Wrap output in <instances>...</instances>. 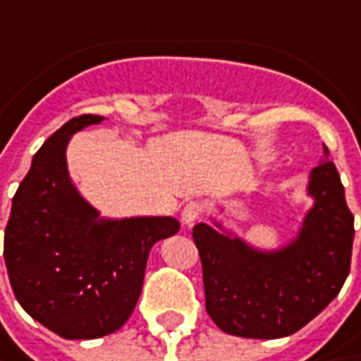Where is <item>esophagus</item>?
I'll use <instances>...</instances> for the list:
<instances>
[{
  "mask_svg": "<svg viewBox=\"0 0 361 361\" xmlns=\"http://www.w3.org/2000/svg\"><path fill=\"white\" fill-rule=\"evenodd\" d=\"M202 214H204V206H202L200 202H190V204H185L183 210H181V222H183L185 226H194L197 220L202 218Z\"/></svg>",
  "mask_w": 361,
  "mask_h": 361,
  "instance_id": "obj_1",
  "label": "esophagus"
}]
</instances>
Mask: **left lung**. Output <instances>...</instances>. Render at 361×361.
<instances>
[{
    "label": "left lung",
    "instance_id": "8db88e82",
    "mask_svg": "<svg viewBox=\"0 0 361 361\" xmlns=\"http://www.w3.org/2000/svg\"><path fill=\"white\" fill-rule=\"evenodd\" d=\"M309 176L307 212L295 240L279 250H259L222 226H194L206 311L222 331L276 339L299 331L341 290L352 262L353 216L329 149Z\"/></svg>",
    "mask_w": 361,
    "mask_h": 361
}]
</instances>
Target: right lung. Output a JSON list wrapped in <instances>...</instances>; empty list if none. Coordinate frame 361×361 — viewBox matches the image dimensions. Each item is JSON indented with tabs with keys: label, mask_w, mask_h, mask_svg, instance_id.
<instances>
[{
	"label": "right lung",
	"mask_w": 361,
	"mask_h": 361,
	"mask_svg": "<svg viewBox=\"0 0 361 361\" xmlns=\"http://www.w3.org/2000/svg\"><path fill=\"white\" fill-rule=\"evenodd\" d=\"M101 121L80 115L46 139L11 200L4 238L16 299L64 339H97L123 327L139 301L151 246L180 230L171 216L99 218L78 194L66 147L72 135Z\"/></svg>",
	"instance_id": "obj_1"
}]
</instances>
